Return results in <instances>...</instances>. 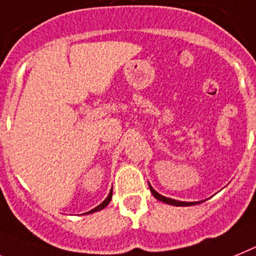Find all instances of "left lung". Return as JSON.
Returning a JSON list of instances; mask_svg holds the SVG:
<instances>
[{
    "label": "left lung",
    "instance_id": "1",
    "mask_svg": "<svg viewBox=\"0 0 256 256\" xmlns=\"http://www.w3.org/2000/svg\"><path fill=\"white\" fill-rule=\"evenodd\" d=\"M150 190H151L152 195H154L156 199H158V200H161V202H164V203H166V204L177 206V207H188V206H195V204H199V203H200V202H180V200H176V199H170V198H166V196H164V195L158 194V191L154 190L151 184H150Z\"/></svg>",
    "mask_w": 256,
    "mask_h": 256
}]
</instances>
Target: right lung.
<instances>
[{"label": "right lung", "mask_w": 256, "mask_h": 256, "mask_svg": "<svg viewBox=\"0 0 256 256\" xmlns=\"http://www.w3.org/2000/svg\"><path fill=\"white\" fill-rule=\"evenodd\" d=\"M112 192H113V190H110L109 195H108V196H106V199H105V200L102 202V204H98V207H95V208H94V210H91V211H90V212H86V214H94V212H98V211H100V210H102V208L106 207V206L109 204V202H110V199H112Z\"/></svg>", "instance_id": "right-lung-1"}]
</instances>
